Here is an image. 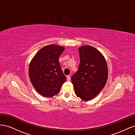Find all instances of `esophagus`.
<instances>
[{"mask_svg":"<svg viewBox=\"0 0 135 135\" xmlns=\"http://www.w3.org/2000/svg\"><path fill=\"white\" fill-rule=\"evenodd\" d=\"M67 81H70V80H71V78H70V75H68L67 76Z\"/></svg>","mask_w":135,"mask_h":135,"instance_id":"obj_1","label":"esophagus"}]
</instances>
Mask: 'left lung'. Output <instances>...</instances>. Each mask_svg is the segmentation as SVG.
Here are the masks:
<instances>
[{"instance_id": "left-lung-1", "label": "left lung", "mask_w": 135, "mask_h": 135, "mask_svg": "<svg viewBox=\"0 0 135 135\" xmlns=\"http://www.w3.org/2000/svg\"><path fill=\"white\" fill-rule=\"evenodd\" d=\"M78 51V70L71 79L76 95L84 101H89L99 95L107 83L108 65L103 55L95 47L83 46Z\"/></svg>"}]
</instances>
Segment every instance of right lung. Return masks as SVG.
Instances as JSON below:
<instances>
[{
  "mask_svg": "<svg viewBox=\"0 0 135 135\" xmlns=\"http://www.w3.org/2000/svg\"><path fill=\"white\" fill-rule=\"evenodd\" d=\"M64 50L65 47L59 45H48L38 51L30 61L28 68L30 81L43 96L56 95L66 80L59 63V57Z\"/></svg>",
  "mask_w": 135,
  "mask_h": 135,
  "instance_id": "1",
  "label": "right lung"
}]
</instances>
